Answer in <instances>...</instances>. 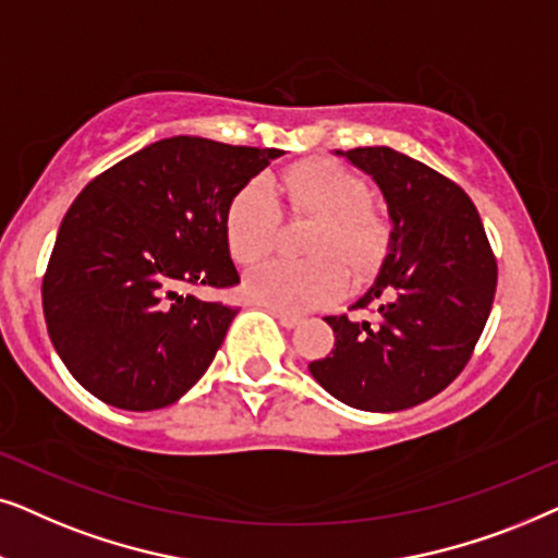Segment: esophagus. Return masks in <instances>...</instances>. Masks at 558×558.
Returning a JSON list of instances; mask_svg holds the SVG:
<instances>
[{
  "label": "esophagus",
  "mask_w": 558,
  "mask_h": 558,
  "mask_svg": "<svg viewBox=\"0 0 558 558\" xmlns=\"http://www.w3.org/2000/svg\"><path fill=\"white\" fill-rule=\"evenodd\" d=\"M272 316L278 318L280 326H286V329H293V326L301 324L299 314H288V311H280V308H272Z\"/></svg>",
  "instance_id": "esophagus-1"
}]
</instances>
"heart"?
<instances>
[{"instance_id":"1","label":"heart","mask_w":558,"mask_h":558,"mask_svg":"<svg viewBox=\"0 0 558 558\" xmlns=\"http://www.w3.org/2000/svg\"><path fill=\"white\" fill-rule=\"evenodd\" d=\"M286 189L299 211L316 217L308 236V259H270L247 275V295L280 311H306L329 303L347 288V270H373L388 244V221L367 198L365 183L331 160L295 162ZM280 209L272 183L252 178L232 198L227 240L236 263H257L272 250Z\"/></svg>"}]
</instances>
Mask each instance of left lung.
<instances>
[{"label": "left lung", "instance_id": "obj_1", "mask_svg": "<svg viewBox=\"0 0 558 558\" xmlns=\"http://www.w3.org/2000/svg\"><path fill=\"white\" fill-rule=\"evenodd\" d=\"M380 189L388 250L367 291L326 316L333 349L311 362L314 380L369 413L405 411L434 398L470 362L497 286V263L470 196L454 181L392 147L333 150Z\"/></svg>", "mask_w": 558, "mask_h": 558}]
</instances>
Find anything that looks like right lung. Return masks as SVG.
I'll return each instance as SVG.
<instances>
[{"label":"right lung","mask_w":558,"mask_h":558,"mask_svg":"<svg viewBox=\"0 0 558 558\" xmlns=\"http://www.w3.org/2000/svg\"><path fill=\"white\" fill-rule=\"evenodd\" d=\"M280 155L178 135L78 193L43 278V314L81 388L124 411H155L202 380L236 308L181 288L240 283L229 206Z\"/></svg>","instance_id":"obj_1"}]
</instances>
